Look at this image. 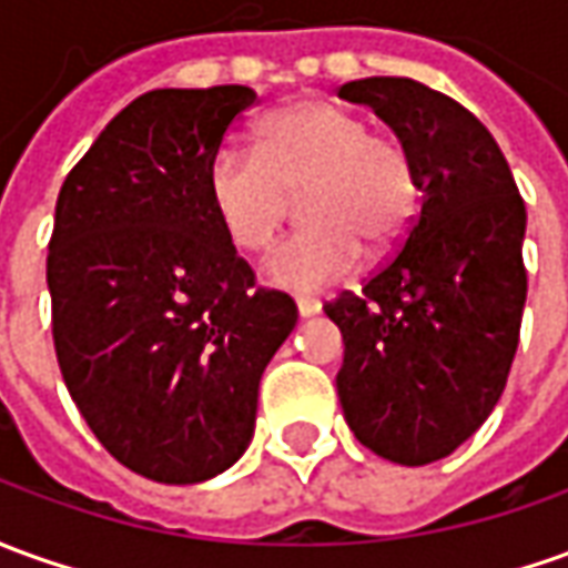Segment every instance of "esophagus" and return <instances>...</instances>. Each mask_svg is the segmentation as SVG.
I'll return each mask as SVG.
<instances>
[{"instance_id":"1","label":"esophagus","mask_w":568,"mask_h":568,"mask_svg":"<svg viewBox=\"0 0 568 568\" xmlns=\"http://www.w3.org/2000/svg\"><path fill=\"white\" fill-rule=\"evenodd\" d=\"M296 312H300V318H312V315L322 312V303L312 300V296H300V300H296Z\"/></svg>"}]
</instances>
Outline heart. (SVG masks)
<instances>
[{
  "instance_id": "1",
  "label": "heart",
  "mask_w": 568,
  "mask_h": 568,
  "mask_svg": "<svg viewBox=\"0 0 568 568\" xmlns=\"http://www.w3.org/2000/svg\"><path fill=\"white\" fill-rule=\"evenodd\" d=\"M303 194V229L265 262L287 291H322L358 268L365 246L389 253L420 213L424 182L414 151L336 101H303L272 113L256 148L225 142L206 163V201L229 244L260 253Z\"/></svg>"
}]
</instances>
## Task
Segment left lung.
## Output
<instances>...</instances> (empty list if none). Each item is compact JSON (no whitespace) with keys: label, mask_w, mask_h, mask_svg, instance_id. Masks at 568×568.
Segmentation results:
<instances>
[{"label":"left lung","mask_w":568,"mask_h":568,"mask_svg":"<svg viewBox=\"0 0 568 568\" xmlns=\"http://www.w3.org/2000/svg\"><path fill=\"white\" fill-rule=\"evenodd\" d=\"M414 151L424 197L408 237L324 312L346 352L336 393L355 439L405 467L442 460L486 424L526 306V203L476 116L408 77L336 89Z\"/></svg>","instance_id":"obj_1"}]
</instances>
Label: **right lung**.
Listing matches in <instances>:
<instances>
[{"label":"right lung","instance_id":"1","mask_svg":"<svg viewBox=\"0 0 568 568\" xmlns=\"http://www.w3.org/2000/svg\"><path fill=\"white\" fill-rule=\"evenodd\" d=\"M253 104L246 85L144 92L54 203L45 277L61 377L95 439L166 486L244 455L262 371L296 327V303L256 287L206 201V163Z\"/></svg>","mask_w":568,"mask_h":568}]
</instances>
